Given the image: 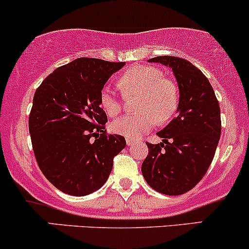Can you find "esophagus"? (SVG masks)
Instances as JSON below:
<instances>
[{
    "instance_id": "esophagus-1",
    "label": "esophagus",
    "mask_w": 249,
    "mask_h": 249,
    "mask_svg": "<svg viewBox=\"0 0 249 249\" xmlns=\"http://www.w3.org/2000/svg\"><path fill=\"white\" fill-rule=\"evenodd\" d=\"M135 143V141H133V139H130V138H126V144L127 145H132V144Z\"/></svg>"
}]
</instances>
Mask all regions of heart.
Here are the masks:
<instances>
[{
  "label": "heart",
  "mask_w": 249,
  "mask_h": 249,
  "mask_svg": "<svg viewBox=\"0 0 249 249\" xmlns=\"http://www.w3.org/2000/svg\"><path fill=\"white\" fill-rule=\"evenodd\" d=\"M125 98L138 97L135 108L139 113L116 119L111 125L114 133L130 139H137L156 124H163L173 118L179 103L178 87L164 78L162 71L154 66L130 68L118 80ZM100 106L108 117H116L122 111V100L111 91L104 89L100 93Z\"/></svg>",
  "instance_id": "b5f03b06"
}]
</instances>
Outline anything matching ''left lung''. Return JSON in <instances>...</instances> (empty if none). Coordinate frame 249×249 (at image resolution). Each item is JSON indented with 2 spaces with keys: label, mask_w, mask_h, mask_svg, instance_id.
<instances>
[{
  "label": "left lung",
  "mask_w": 249,
  "mask_h": 249,
  "mask_svg": "<svg viewBox=\"0 0 249 249\" xmlns=\"http://www.w3.org/2000/svg\"><path fill=\"white\" fill-rule=\"evenodd\" d=\"M173 70L179 89L177 116L160 132V144L146 143L142 164L147 184L164 195L193 189L208 170L221 136L220 106L206 75L188 60L157 56L149 60Z\"/></svg>",
  "instance_id": "left-lung-1"
}]
</instances>
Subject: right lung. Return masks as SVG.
Masks as SVG:
<instances>
[{
	"label": "right lung",
	"instance_id": "right-lung-1",
	"mask_svg": "<svg viewBox=\"0 0 249 249\" xmlns=\"http://www.w3.org/2000/svg\"><path fill=\"white\" fill-rule=\"evenodd\" d=\"M125 62L79 58L56 68L33 98L29 133L40 170L62 193L85 196L102 188L123 136L106 135L104 85Z\"/></svg>",
	"mask_w": 249,
	"mask_h": 249
}]
</instances>
